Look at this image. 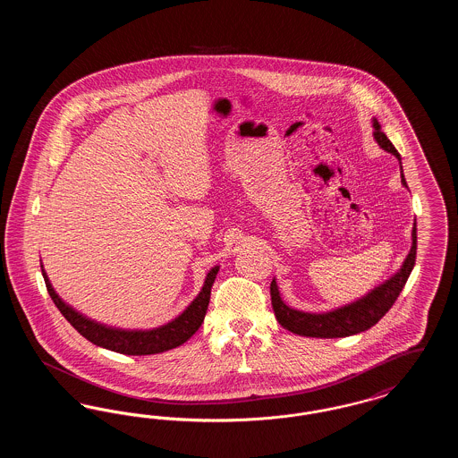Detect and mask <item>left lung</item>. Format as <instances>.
<instances>
[{
	"label": "left lung",
	"mask_w": 458,
	"mask_h": 458,
	"mask_svg": "<svg viewBox=\"0 0 458 458\" xmlns=\"http://www.w3.org/2000/svg\"><path fill=\"white\" fill-rule=\"evenodd\" d=\"M372 127H374V139L377 140V144L385 151L394 154L400 159V154L394 149L390 139L385 135V131H381V125L377 123V120H374ZM400 170H402V163H400ZM402 183L407 187L403 172H402ZM415 254H417V232H415L414 223L412 247L400 271L393 275L392 278L386 280L385 284L376 286L366 297L355 301L353 304L323 312V314H310V312H302L288 307L280 297L278 284L273 280L269 292H271V305H273L275 316L284 329L301 336L344 338V336L366 331L374 327L392 309V305L398 299L402 288L405 286L412 273Z\"/></svg>",
	"instance_id": "1"
}]
</instances>
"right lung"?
Instances as JSON below:
<instances>
[{"label": "right lung", "mask_w": 458, "mask_h": 458, "mask_svg": "<svg viewBox=\"0 0 458 458\" xmlns=\"http://www.w3.org/2000/svg\"><path fill=\"white\" fill-rule=\"evenodd\" d=\"M218 266L213 267L208 276L202 290L199 292L194 302L189 305L178 318L170 321L168 325L153 327V329H122V327H108L101 325L88 316L75 310L72 305L64 302L43 269L44 284L47 288L49 297L53 299L55 305L60 309V312L65 316L66 321L75 327L84 338H88L90 344L103 347V349L113 350L125 355H151L166 350L180 347L185 344L197 329L202 325L209 299H211V288L215 284V278L218 275Z\"/></svg>", "instance_id": "add662e5"}]
</instances>
